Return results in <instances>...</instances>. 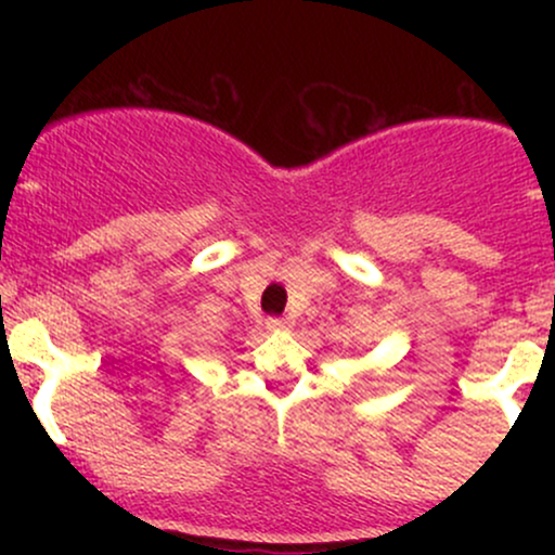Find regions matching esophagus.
<instances>
[{
  "instance_id": "esophagus-1",
  "label": "esophagus",
  "mask_w": 555,
  "mask_h": 555,
  "mask_svg": "<svg viewBox=\"0 0 555 555\" xmlns=\"http://www.w3.org/2000/svg\"><path fill=\"white\" fill-rule=\"evenodd\" d=\"M266 326H269L271 331H289L292 321L289 318H269V321H266Z\"/></svg>"
}]
</instances>
